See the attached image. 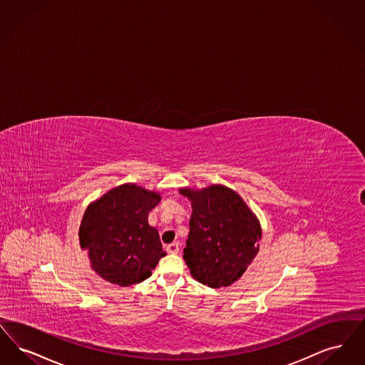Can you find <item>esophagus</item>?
Here are the masks:
<instances>
[{
	"label": "esophagus",
	"mask_w": 365,
	"mask_h": 365,
	"mask_svg": "<svg viewBox=\"0 0 365 365\" xmlns=\"http://www.w3.org/2000/svg\"><path fill=\"white\" fill-rule=\"evenodd\" d=\"M166 251H168V254H178V251H180V244H178V242H172V244H169V245L166 247Z\"/></svg>",
	"instance_id": "34e87169"
}]
</instances>
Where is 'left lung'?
<instances>
[{
    "label": "left lung",
    "instance_id": "obj_1",
    "mask_svg": "<svg viewBox=\"0 0 365 365\" xmlns=\"http://www.w3.org/2000/svg\"><path fill=\"white\" fill-rule=\"evenodd\" d=\"M192 215L184 260L190 274L210 287L230 286L241 278L259 251L262 229L235 190L222 185L182 188Z\"/></svg>",
    "mask_w": 365,
    "mask_h": 365
}]
</instances>
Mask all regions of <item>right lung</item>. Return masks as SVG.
<instances>
[{"instance_id":"right-lung-1","label":"right lung","mask_w":365,"mask_h":365,"mask_svg":"<svg viewBox=\"0 0 365 365\" xmlns=\"http://www.w3.org/2000/svg\"><path fill=\"white\" fill-rule=\"evenodd\" d=\"M160 202L155 192L125 184L87 207L80 223V247L91 267L111 284H139L165 256L148 212Z\"/></svg>"}]
</instances>
